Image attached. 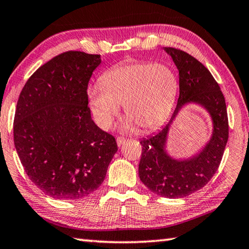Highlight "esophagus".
Listing matches in <instances>:
<instances>
[{"label":"esophagus","instance_id":"esophagus-1","mask_svg":"<svg viewBox=\"0 0 249 249\" xmlns=\"http://www.w3.org/2000/svg\"><path fill=\"white\" fill-rule=\"evenodd\" d=\"M125 142H126V139L125 138H118V139H116V143H118L119 147H121V145H123Z\"/></svg>","mask_w":249,"mask_h":249}]
</instances>
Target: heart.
<instances>
[{
    "label": "heart",
    "mask_w": 249,
    "mask_h": 249,
    "mask_svg": "<svg viewBox=\"0 0 249 249\" xmlns=\"http://www.w3.org/2000/svg\"><path fill=\"white\" fill-rule=\"evenodd\" d=\"M178 80L163 63L131 61L107 71L99 84L89 89V99L100 127L108 128L125 107L129 119L125 130H134L135 123L152 129L167 118L176 100Z\"/></svg>",
    "instance_id": "obj_1"
}]
</instances>
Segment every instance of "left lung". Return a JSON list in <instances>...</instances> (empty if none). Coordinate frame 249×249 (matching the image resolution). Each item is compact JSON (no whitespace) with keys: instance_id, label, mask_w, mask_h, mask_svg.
Listing matches in <instances>:
<instances>
[{"instance_id":"1","label":"left lung","mask_w":249,"mask_h":249,"mask_svg":"<svg viewBox=\"0 0 249 249\" xmlns=\"http://www.w3.org/2000/svg\"><path fill=\"white\" fill-rule=\"evenodd\" d=\"M179 71V98L168 123L157 134L140 141L142 153L139 177L158 196L168 198L188 196L206 186L220 165L229 138L226 100L218 83L207 68L188 53L164 47ZM197 104L211 115L213 133L198 154L184 160L170 157L166 151L169 129L179 110Z\"/></svg>"}]
</instances>
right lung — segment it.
Wrapping results in <instances>:
<instances>
[{
  "instance_id": "add662e5",
  "label": "right lung",
  "mask_w": 249,
  "mask_h": 249,
  "mask_svg": "<svg viewBox=\"0 0 249 249\" xmlns=\"http://www.w3.org/2000/svg\"><path fill=\"white\" fill-rule=\"evenodd\" d=\"M100 55L67 52L38 68L23 86L14 142L28 177L46 196L80 199L99 188L118 151L91 120L87 86Z\"/></svg>"
}]
</instances>
